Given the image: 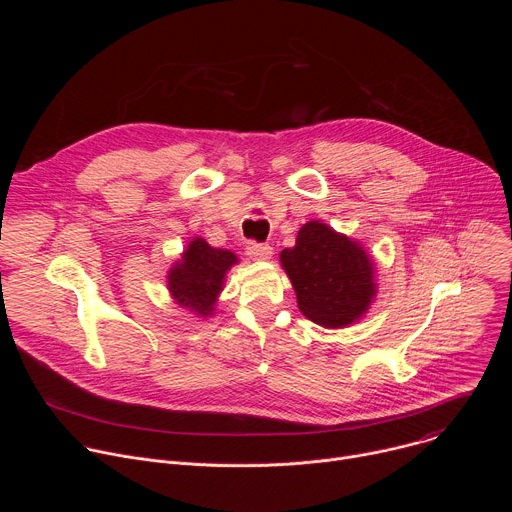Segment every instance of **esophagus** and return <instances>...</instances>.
Wrapping results in <instances>:
<instances>
[{
    "mask_svg": "<svg viewBox=\"0 0 512 512\" xmlns=\"http://www.w3.org/2000/svg\"><path fill=\"white\" fill-rule=\"evenodd\" d=\"M271 253L273 249L267 243H257V241L247 243V255L253 259H269Z\"/></svg>",
    "mask_w": 512,
    "mask_h": 512,
    "instance_id": "1",
    "label": "esophagus"
}]
</instances>
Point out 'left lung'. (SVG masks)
I'll list each match as a JSON object with an SVG mask.
<instances>
[{
  "label": "left lung",
  "mask_w": 512,
  "mask_h": 512,
  "mask_svg": "<svg viewBox=\"0 0 512 512\" xmlns=\"http://www.w3.org/2000/svg\"><path fill=\"white\" fill-rule=\"evenodd\" d=\"M281 265L296 289L298 308L324 328H342L369 310L375 296L373 263L360 245L324 223H306Z\"/></svg>",
  "instance_id": "1"
}]
</instances>
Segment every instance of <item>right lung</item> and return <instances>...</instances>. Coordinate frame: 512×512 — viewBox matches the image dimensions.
<instances>
[{
    "mask_svg": "<svg viewBox=\"0 0 512 512\" xmlns=\"http://www.w3.org/2000/svg\"><path fill=\"white\" fill-rule=\"evenodd\" d=\"M237 263L227 249H212L204 239H194L182 261L170 271L168 285L174 300L202 316L212 314L216 296L221 294L225 273Z\"/></svg>",
    "mask_w": 512,
    "mask_h": 512,
    "instance_id": "obj_1",
    "label": "right lung"
}]
</instances>
